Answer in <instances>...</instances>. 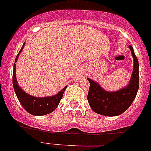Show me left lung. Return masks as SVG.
<instances>
[{"label":"left lung","instance_id":"1","mask_svg":"<svg viewBox=\"0 0 151 151\" xmlns=\"http://www.w3.org/2000/svg\"><path fill=\"white\" fill-rule=\"evenodd\" d=\"M134 60L132 75L129 85L116 91H106L98 83L88 78L90 88L88 101L95 113L107 116H116L123 113L132 105L139 87V64L133 47L129 45Z\"/></svg>","mask_w":151,"mask_h":151}]
</instances>
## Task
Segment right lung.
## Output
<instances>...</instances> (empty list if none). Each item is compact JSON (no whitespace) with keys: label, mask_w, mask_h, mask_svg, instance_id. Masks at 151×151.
Instances as JSON below:
<instances>
[{"label":"right lung","mask_w":151,"mask_h":151,"mask_svg":"<svg viewBox=\"0 0 151 151\" xmlns=\"http://www.w3.org/2000/svg\"><path fill=\"white\" fill-rule=\"evenodd\" d=\"M25 43L22 45L19 54H17L15 60V63L13 65V88L15 91L17 97L19 101L20 102L22 106L28 113L34 116H43L52 113L55 110L56 108L58 106L60 101L62 99L63 92L66 90V87L62 89L54 96L45 97H36L27 94L18 85V82L16 76V63L19 57V54L22 52L24 47Z\"/></svg>","instance_id":"1"}]
</instances>
